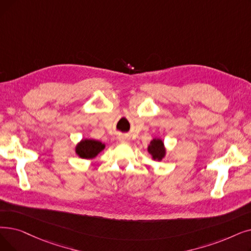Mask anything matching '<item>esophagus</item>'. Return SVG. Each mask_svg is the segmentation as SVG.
Masks as SVG:
<instances>
[{
  "label": "esophagus",
  "mask_w": 251,
  "mask_h": 251,
  "mask_svg": "<svg viewBox=\"0 0 251 251\" xmlns=\"http://www.w3.org/2000/svg\"><path fill=\"white\" fill-rule=\"evenodd\" d=\"M119 140L121 141V143H128V141L130 140V138L128 136H125V135H122L119 137Z\"/></svg>",
  "instance_id": "obj_1"
}]
</instances>
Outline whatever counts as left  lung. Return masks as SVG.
<instances>
[{
    "label": "left lung",
    "mask_w": 251,
    "mask_h": 251,
    "mask_svg": "<svg viewBox=\"0 0 251 251\" xmlns=\"http://www.w3.org/2000/svg\"><path fill=\"white\" fill-rule=\"evenodd\" d=\"M148 152L151 155V159L154 161L161 162L166 157L167 151L164 145V141L161 138H152L148 147Z\"/></svg>",
    "instance_id": "obj_1"
}]
</instances>
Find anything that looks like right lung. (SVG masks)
I'll return each instance as SVG.
<instances>
[{
	"mask_svg": "<svg viewBox=\"0 0 251 251\" xmlns=\"http://www.w3.org/2000/svg\"><path fill=\"white\" fill-rule=\"evenodd\" d=\"M105 149V145L100 140L85 138L75 145V151L78 157L85 160H92Z\"/></svg>",
	"mask_w": 251,
	"mask_h": 251,
	"instance_id": "obj_1",
	"label": "right lung"
}]
</instances>
